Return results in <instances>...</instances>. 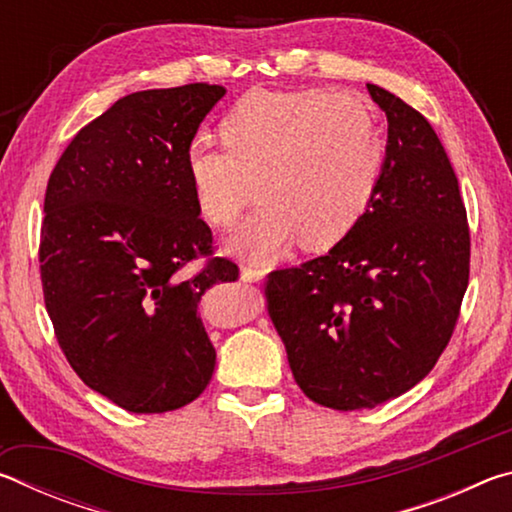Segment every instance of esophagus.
Returning a JSON list of instances; mask_svg holds the SVG:
<instances>
[{"instance_id":"34e87169","label":"esophagus","mask_w":512,"mask_h":512,"mask_svg":"<svg viewBox=\"0 0 512 512\" xmlns=\"http://www.w3.org/2000/svg\"><path fill=\"white\" fill-rule=\"evenodd\" d=\"M264 268H259V266H253V264H244L241 266V280L244 282H259V280H264Z\"/></svg>"}]
</instances>
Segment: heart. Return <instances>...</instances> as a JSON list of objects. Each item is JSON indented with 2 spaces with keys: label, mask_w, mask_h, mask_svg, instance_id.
I'll return each mask as SVG.
<instances>
[{
  "label": "heart",
  "mask_w": 512,
  "mask_h": 512,
  "mask_svg": "<svg viewBox=\"0 0 512 512\" xmlns=\"http://www.w3.org/2000/svg\"><path fill=\"white\" fill-rule=\"evenodd\" d=\"M223 149L194 140L185 171L198 212L228 228L253 196L225 250L250 259L280 255L300 239L327 250L350 235L375 198L384 142L366 99L325 90H250L219 124Z\"/></svg>",
  "instance_id": "heart-1"
}]
</instances>
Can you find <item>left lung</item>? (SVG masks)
<instances>
[{"instance_id": "1", "label": "left lung", "mask_w": 512, "mask_h": 512, "mask_svg": "<svg viewBox=\"0 0 512 512\" xmlns=\"http://www.w3.org/2000/svg\"><path fill=\"white\" fill-rule=\"evenodd\" d=\"M386 158L368 212L327 255L268 275V316L309 400L375 409L447 348L470 280V228L436 131L379 85Z\"/></svg>"}]
</instances>
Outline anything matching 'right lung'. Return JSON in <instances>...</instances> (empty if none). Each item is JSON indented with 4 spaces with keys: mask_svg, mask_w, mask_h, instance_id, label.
<instances>
[{
    "mask_svg": "<svg viewBox=\"0 0 512 512\" xmlns=\"http://www.w3.org/2000/svg\"><path fill=\"white\" fill-rule=\"evenodd\" d=\"M221 85L133 92L81 128L51 171L40 277L60 350L85 386L131 413L194 402L216 352L198 302L239 277L212 255L185 171V149Z\"/></svg>",
    "mask_w": 512,
    "mask_h": 512,
    "instance_id": "1",
    "label": "right lung"
}]
</instances>
